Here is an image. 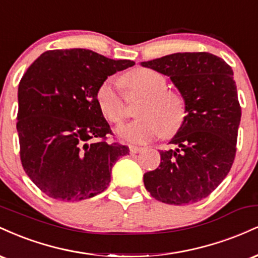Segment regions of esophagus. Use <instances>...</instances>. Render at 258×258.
<instances>
[{"instance_id": "obj_1", "label": "esophagus", "mask_w": 258, "mask_h": 258, "mask_svg": "<svg viewBox=\"0 0 258 258\" xmlns=\"http://www.w3.org/2000/svg\"><path fill=\"white\" fill-rule=\"evenodd\" d=\"M142 150H143V148H141V147H137V146H130V153H132V154L141 153Z\"/></svg>"}]
</instances>
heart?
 Returning <instances> with one entry per match:
<instances>
[{
	"mask_svg": "<svg viewBox=\"0 0 258 258\" xmlns=\"http://www.w3.org/2000/svg\"><path fill=\"white\" fill-rule=\"evenodd\" d=\"M123 82L132 91L143 96L136 115L137 120L116 130L117 136L130 143L143 144L159 135L170 136L179 128L185 116V103L177 92L167 90L166 80L150 69H135L123 76ZM97 104L109 122H122L126 106L111 79L99 85L96 93Z\"/></svg>",
	"mask_w": 258,
	"mask_h": 258,
	"instance_id": "1",
	"label": "heart"
}]
</instances>
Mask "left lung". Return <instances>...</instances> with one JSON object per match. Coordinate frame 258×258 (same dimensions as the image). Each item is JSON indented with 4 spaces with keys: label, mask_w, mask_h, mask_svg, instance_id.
Segmentation results:
<instances>
[{
    "label": "left lung",
    "mask_w": 258,
    "mask_h": 258,
    "mask_svg": "<svg viewBox=\"0 0 258 258\" xmlns=\"http://www.w3.org/2000/svg\"><path fill=\"white\" fill-rule=\"evenodd\" d=\"M141 65L170 76L185 103L184 120L170 141L176 148L160 152L161 162L144 173V185L162 203H198L226 178L235 158L241 108L232 68L207 52L173 53Z\"/></svg>",
    "instance_id": "8db88e82"
}]
</instances>
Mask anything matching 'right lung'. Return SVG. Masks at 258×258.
<instances>
[{
    "label": "right lung",
    "instance_id": "right-lung-1",
    "mask_svg": "<svg viewBox=\"0 0 258 258\" xmlns=\"http://www.w3.org/2000/svg\"><path fill=\"white\" fill-rule=\"evenodd\" d=\"M135 65L85 48L42 53L18 88L17 131L24 171L44 194L80 201L102 193L128 147L106 142L110 126L96 93L108 76Z\"/></svg>",
    "mask_w": 258,
    "mask_h": 258
}]
</instances>
